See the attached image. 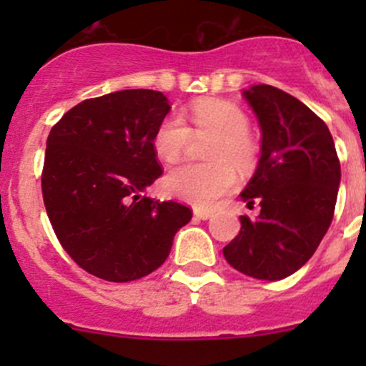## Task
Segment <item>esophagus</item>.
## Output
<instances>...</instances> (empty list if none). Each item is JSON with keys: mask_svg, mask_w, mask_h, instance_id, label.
<instances>
[{"mask_svg": "<svg viewBox=\"0 0 366 366\" xmlns=\"http://www.w3.org/2000/svg\"><path fill=\"white\" fill-rule=\"evenodd\" d=\"M194 216L200 217V219H209L212 216V210H207V209H194Z\"/></svg>", "mask_w": 366, "mask_h": 366, "instance_id": "34e87169", "label": "esophagus"}]
</instances>
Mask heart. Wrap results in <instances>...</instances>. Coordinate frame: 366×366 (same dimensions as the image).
Instances as JSON below:
<instances>
[{
	"instance_id": "obj_1",
	"label": "heart",
	"mask_w": 366,
	"mask_h": 366,
	"mask_svg": "<svg viewBox=\"0 0 366 366\" xmlns=\"http://www.w3.org/2000/svg\"><path fill=\"white\" fill-rule=\"evenodd\" d=\"M248 127L249 118L241 106L217 99L193 102L184 117L168 114L162 118L152 145L157 157L168 164L187 152L193 136H214L205 154L210 161L173 168L162 180L164 193L198 207L216 204L230 193L237 184L235 166L241 172H252L260 157V143Z\"/></svg>"
}]
</instances>
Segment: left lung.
<instances>
[{
    "instance_id": "1",
    "label": "left lung",
    "mask_w": 366,
    "mask_h": 366,
    "mask_svg": "<svg viewBox=\"0 0 366 366\" xmlns=\"http://www.w3.org/2000/svg\"><path fill=\"white\" fill-rule=\"evenodd\" d=\"M262 129L257 172L241 193L254 219L223 248L228 264L258 280H283L312 258L333 221L340 161L333 136L308 106L271 84L244 92Z\"/></svg>"
}]
</instances>
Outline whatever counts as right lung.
<instances>
[{
    "mask_svg": "<svg viewBox=\"0 0 366 366\" xmlns=\"http://www.w3.org/2000/svg\"><path fill=\"white\" fill-rule=\"evenodd\" d=\"M169 112L156 90H120L69 109L47 136L42 197L69 257L106 282H134L164 264L193 217L143 194L162 175L152 138Z\"/></svg>",
    "mask_w": 366,
    "mask_h": 366,
    "instance_id": "1",
    "label": "right lung"
}]
</instances>
